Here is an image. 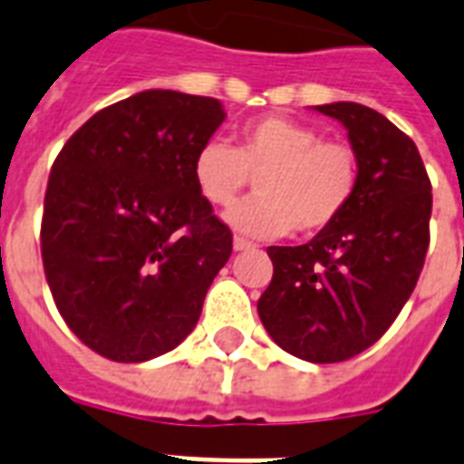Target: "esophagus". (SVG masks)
Masks as SVG:
<instances>
[{
  "label": "esophagus",
  "mask_w": 464,
  "mask_h": 464,
  "mask_svg": "<svg viewBox=\"0 0 464 464\" xmlns=\"http://www.w3.org/2000/svg\"><path fill=\"white\" fill-rule=\"evenodd\" d=\"M250 247H255L253 240L243 238V236H236V238H233V250H250Z\"/></svg>",
  "instance_id": "1"
}]
</instances>
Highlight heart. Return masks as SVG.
<instances>
[{"instance_id": "obj_1", "label": "heart", "mask_w": 464, "mask_h": 464, "mask_svg": "<svg viewBox=\"0 0 464 464\" xmlns=\"http://www.w3.org/2000/svg\"><path fill=\"white\" fill-rule=\"evenodd\" d=\"M192 178L211 207H228L257 178L260 195L233 204L226 221L240 233L276 238L324 231L352 204L361 160L352 144L323 140L313 125L265 115L236 132V147L209 140L192 159Z\"/></svg>"}]
</instances>
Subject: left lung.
Instances as JSON below:
<instances>
[{
    "label": "left lung",
    "mask_w": 464,
    "mask_h": 464,
    "mask_svg": "<svg viewBox=\"0 0 464 464\" xmlns=\"http://www.w3.org/2000/svg\"><path fill=\"white\" fill-rule=\"evenodd\" d=\"M339 120L361 160L349 209L305 246H272V282L257 301L269 337L313 363L375 344L417 286L429 250L431 180L417 144L359 103L315 105Z\"/></svg>",
    "instance_id": "left-lung-1"
}]
</instances>
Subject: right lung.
Segmentation results:
<instances>
[{
  "mask_svg": "<svg viewBox=\"0 0 464 464\" xmlns=\"http://www.w3.org/2000/svg\"><path fill=\"white\" fill-rule=\"evenodd\" d=\"M226 112L217 98L141 91L86 120L50 170L40 253L69 330L105 359L140 363L195 330L233 250L192 178Z\"/></svg>",
  "mask_w": 464,
  "mask_h": 464,
  "instance_id": "right-lung-1",
  "label": "right lung"
}]
</instances>
